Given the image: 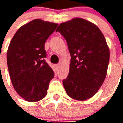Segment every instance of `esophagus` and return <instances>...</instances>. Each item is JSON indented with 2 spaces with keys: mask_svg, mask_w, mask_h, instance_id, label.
Returning <instances> with one entry per match:
<instances>
[{
  "mask_svg": "<svg viewBox=\"0 0 123 123\" xmlns=\"http://www.w3.org/2000/svg\"><path fill=\"white\" fill-rule=\"evenodd\" d=\"M59 67H60V64H56V65H55V67H56V69H58V68H59Z\"/></svg>",
  "mask_w": 123,
  "mask_h": 123,
  "instance_id": "34e87169",
  "label": "esophagus"
}]
</instances>
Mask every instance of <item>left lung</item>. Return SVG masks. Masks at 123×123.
Returning <instances> with one entry per match:
<instances>
[{"mask_svg":"<svg viewBox=\"0 0 123 123\" xmlns=\"http://www.w3.org/2000/svg\"><path fill=\"white\" fill-rule=\"evenodd\" d=\"M67 42L71 56L68 75L62 81L68 96L90 99L105 79L109 49L104 35L94 24L80 18L61 23L56 29Z\"/></svg>","mask_w":123,"mask_h":123,"instance_id":"1","label":"left lung"}]
</instances>
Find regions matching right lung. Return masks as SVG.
Instances as JSON below:
<instances>
[{"mask_svg": "<svg viewBox=\"0 0 123 123\" xmlns=\"http://www.w3.org/2000/svg\"><path fill=\"white\" fill-rule=\"evenodd\" d=\"M57 26L35 19L20 27L10 43L7 64L10 80L16 92L27 101L45 98L53 78V70L45 60V43Z\"/></svg>", "mask_w": 123, "mask_h": 123, "instance_id": "obj_1", "label": "right lung"}]
</instances>
